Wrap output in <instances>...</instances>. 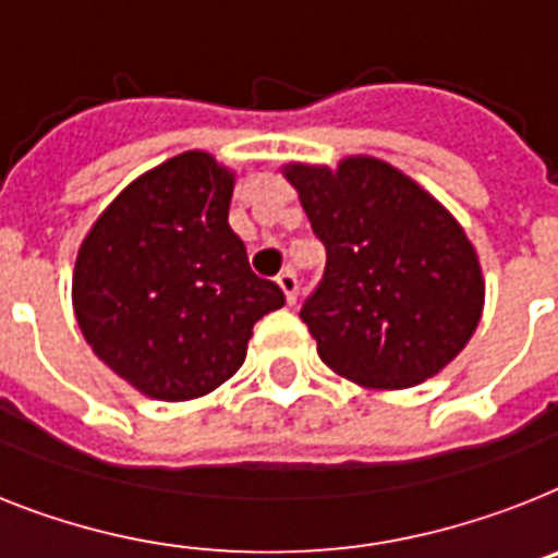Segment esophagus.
Returning a JSON list of instances; mask_svg holds the SVG:
<instances>
[{
  "mask_svg": "<svg viewBox=\"0 0 558 558\" xmlns=\"http://www.w3.org/2000/svg\"><path fill=\"white\" fill-rule=\"evenodd\" d=\"M278 287L283 289V294H287L289 306H294V303H298V278H294L292 269H287L283 275H280Z\"/></svg>",
  "mask_w": 558,
  "mask_h": 558,
  "instance_id": "obj_1",
  "label": "esophagus"
}]
</instances>
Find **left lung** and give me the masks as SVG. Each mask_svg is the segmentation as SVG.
<instances>
[{
    "label": "left lung",
    "mask_w": 558,
    "mask_h": 558,
    "mask_svg": "<svg viewBox=\"0 0 558 558\" xmlns=\"http://www.w3.org/2000/svg\"><path fill=\"white\" fill-rule=\"evenodd\" d=\"M326 246V271L301 308L326 366L363 388L400 391L468 345L485 306L480 255L460 221L391 163L280 167Z\"/></svg>",
    "instance_id": "1"
}]
</instances>
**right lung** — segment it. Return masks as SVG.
Returning <instances> with one entry per match:
<instances>
[{
	"instance_id": "obj_1",
	"label": "right lung",
	"mask_w": 558,
	"mask_h": 558,
	"mask_svg": "<svg viewBox=\"0 0 558 558\" xmlns=\"http://www.w3.org/2000/svg\"><path fill=\"white\" fill-rule=\"evenodd\" d=\"M235 178L204 149H186L130 181L78 246V329L149 400L215 391L243 366L252 326L287 303L252 275L229 227Z\"/></svg>"
}]
</instances>
